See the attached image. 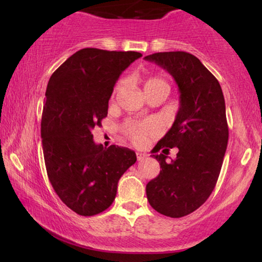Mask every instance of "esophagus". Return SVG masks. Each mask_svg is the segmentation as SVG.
Instances as JSON below:
<instances>
[{
	"instance_id": "obj_1",
	"label": "esophagus",
	"mask_w": 262,
	"mask_h": 262,
	"mask_svg": "<svg viewBox=\"0 0 262 262\" xmlns=\"http://www.w3.org/2000/svg\"><path fill=\"white\" fill-rule=\"evenodd\" d=\"M144 159H146V155H145V154L137 152V160H138V161H143Z\"/></svg>"
}]
</instances>
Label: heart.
<instances>
[{
	"mask_svg": "<svg viewBox=\"0 0 262 262\" xmlns=\"http://www.w3.org/2000/svg\"><path fill=\"white\" fill-rule=\"evenodd\" d=\"M124 87V82H120L117 85L114 94H118ZM157 88H166L169 92V84L166 81L162 80L160 77H150L145 81L144 83V91L145 93H149ZM126 134L128 137L131 138V141L135 143L136 145H143L148 141L149 137L156 136L159 134V127L155 123H141V124H130L126 126Z\"/></svg>",
	"mask_w": 262,
	"mask_h": 262,
	"instance_id": "b5f03b06",
	"label": "heart"
}]
</instances>
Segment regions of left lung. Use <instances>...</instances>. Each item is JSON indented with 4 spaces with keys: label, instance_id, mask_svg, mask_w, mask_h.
I'll use <instances>...</instances> for the list:
<instances>
[{
    "label": "left lung",
    "instance_id": "8db88e82",
    "mask_svg": "<svg viewBox=\"0 0 262 262\" xmlns=\"http://www.w3.org/2000/svg\"><path fill=\"white\" fill-rule=\"evenodd\" d=\"M167 70L180 92V107L173 126L157 143L152 155L161 170L146 185L152 209L180 218L203 205L220 177L229 130L220 82L195 56L184 51L157 52L144 57ZM179 149L177 159L166 163L169 148Z\"/></svg>",
    "mask_w": 262,
    "mask_h": 262
}]
</instances>
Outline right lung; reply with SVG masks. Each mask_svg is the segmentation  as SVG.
<instances>
[{
  "mask_svg": "<svg viewBox=\"0 0 262 262\" xmlns=\"http://www.w3.org/2000/svg\"><path fill=\"white\" fill-rule=\"evenodd\" d=\"M139 57L82 49L50 77L40 128L46 171L60 200L81 216L108 209L121 175L137 161L134 150L95 144L92 130L107 117L120 74Z\"/></svg>",
  "mask_w": 262,
  "mask_h": 262,
  "instance_id": "add662e5",
  "label": "right lung"
}]
</instances>
